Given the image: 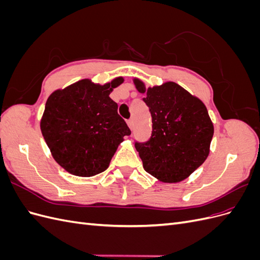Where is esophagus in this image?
<instances>
[{"mask_svg":"<svg viewBox=\"0 0 260 260\" xmlns=\"http://www.w3.org/2000/svg\"><path fill=\"white\" fill-rule=\"evenodd\" d=\"M127 123H128V125H129V128L132 130L133 125H135V123H133V119H129V120L127 121Z\"/></svg>","mask_w":260,"mask_h":260,"instance_id":"esophagus-1","label":"esophagus"}]
</instances>
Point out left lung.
Here are the masks:
<instances>
[{
  "label": "left lung",
  "mask_w": 260,
  "mask_h": 260,
  "mask_svg": "<svg viewBox=\"0 0 260 260\" xmlns=\"http://www.w3.org/2000/svg\"><path fill=\"white\" fill-rule=\"evenodd\" d=\"M152 115L153 130L147 142H136L143 168L165 183L186 179L206 160L214 124L203 102L179 84L168 81L145 88L133 80Z\"/></svg>",
  "instance_id": "8db88e82"
}]
</instances>
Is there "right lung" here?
I'll return each mask as SVG.
<instances>
[{"label":"right lung","mask_w":260,"mask_h":260,"mask_svg":"<svg viewBox=\"0 0 260 260\" xmlns=\"http://www.w3.org/2000/svg\"><path fill=\"white\" fill-rule=\"evenodd\" d=\"M122 77L101 85L82 79L54 91L46 101L40 128L53 158L69 174L92 177L105 171L131 131L118 115L111 92Z\"/></svg>","instance_id":"right-lung-1"}]
</instances>
